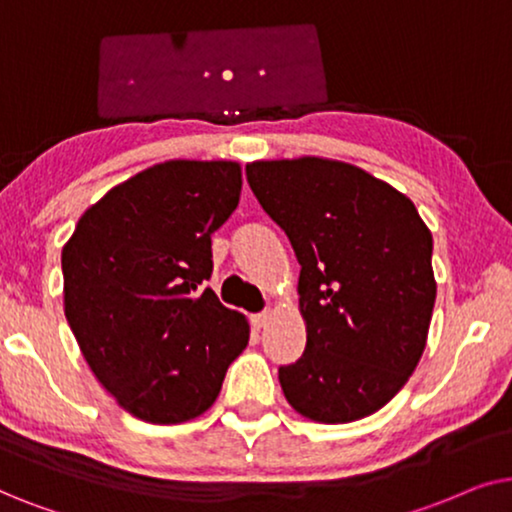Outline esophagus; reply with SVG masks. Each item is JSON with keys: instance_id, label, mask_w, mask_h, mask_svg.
Wrapping results in <instances>:
<instances>
[{"instance_id": "34e87169", "label": "esophagus", "mask_w": 512, "mask_h": 512, "mask_svg": "<svg viewBox=\"0 0 512 512\" xmlns=\"http://www.w3.org/2000/svg\"><path fill=\"white\" fill-rule=\"evenodd\" d=\"M250 320H252V325L257 327V330H262V327H267V325H269V320H271V311H260V313H255V316H252Z\"/></svg>"}]
</instances>
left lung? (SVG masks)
<instances>
[{
	"instance_id": "left-lung-1",
	"label": "left lung",
	"mask_w": 512,
	"mask_h": 512,
	"mask_svg": "<svg viewBox=\"0 0 512 512\" xmlns=\"http://www.w3.org/2000/svg\"><path fill=\"white\" fill-rule=\"evenodd\" d=\"M252 194L288 234L306 349L278 370L302 417L349 424L381 410L426 349L433 236L414 203L344 161H252Z\"/></svg>"
}]
</instances>
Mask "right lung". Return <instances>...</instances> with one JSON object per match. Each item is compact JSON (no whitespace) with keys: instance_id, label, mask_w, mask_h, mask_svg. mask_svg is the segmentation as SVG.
<instances>
[{"instance_id":"1","label":"right lung","mask_w":512,"mask_h":512,"mask_svg":"<svg viewBox=\"0 0 512 512\" xmlns=\"http://www.w3.org/2000/svg\"><path fill=\"white\" fill-rule=\"evenodd\" d=\"M236 161L175 159L121 182L63 248L65 316L88 367L149 424H182L220 395L250 325L206 281L210 236L241 196Z\"/></svg>"}]
</instances>
